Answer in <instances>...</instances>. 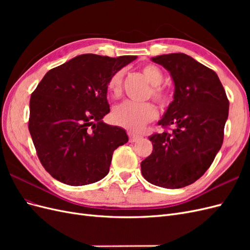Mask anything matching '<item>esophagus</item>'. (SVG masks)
Instances as JSON below:
<instances>
[{
  "mask_svg": "<svg viewBox=\"0 0 250 250\" xmlns=\"http://www.w3.org/2000/svg\"><path fill=\"white\" fill-rule=\"evenodd\" d=\"M128 137H129V142H131V143L141 139V135L135 134V133L132 132V131H128Z\"/></svg>",
  "mask_w": 250,
  "mask_h": 250,
  "instance_id": "1",
  "label": "esophagus"
}]
</instances>
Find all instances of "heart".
Listing matches in <instances>:
<instances>
[{
    "label": "heart",
    "instance_id": "obj_1",
    "mask_svg": "<svg viewBox=\"0 0 250 250\" xmlns=\"http://www.w3.org/2000/svg\"><path fill=\"white\" fill-rule=\"evenodd\" d=\"M144 76L149 81L151 87V97L161 105H167L170 101L168 90L160 85L164 80V73L154 64H146L142 67ZM124 71L121 70L111 75L107 82L108 93L113 98H119L122 94ZM157 117V109L152 103H138L125 101L112 109L111 118L117 125L130 130H139Z\"/></svg>",
    "mask_w": 250,
    "mask_h": 250
}]
</instances>
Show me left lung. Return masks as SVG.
<instances>
[{
    "label": "left lung",
    "mask_w": 250,
    "mask_h": 250,
    "mask_svg": "<svg viewBox=\"0 0 250 250\" xmlns=\"http://www.w3.org/2000/svg\"><path fill=\"white\" fill-rule=\"evenodd\" d=\"M174 81V100L149 140L153 150L141 164L144 178L166 188L195 183L220 150L229 102L217 74L184 53L153 57Z\"/></svg>",
    "instance_id": "obj_1"
}]
</instances>
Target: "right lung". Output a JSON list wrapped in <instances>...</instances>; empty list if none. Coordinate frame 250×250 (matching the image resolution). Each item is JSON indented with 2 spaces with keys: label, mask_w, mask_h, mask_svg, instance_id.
Wrapping results in <instances>:
<instances>
[{
  "label": "right lung",
  "mask_w": 250,
  "mask_h": 250,
  "mask_svg": "<svg viewBox=\"0 0 250 250\" xmlns=\"http://www.w3.org/2000/svg\"><path fill=\"white\" fill-rule=\"evenodd\" d=\"M137 56L82 54L44 75L30 99L29 131L43 168L69 186L107 175L112 153L128 142L121 127L103 123L107 82Z\"/></svg>",
  "instance_id": "add662e5"
}]
</instances>
